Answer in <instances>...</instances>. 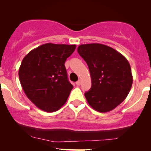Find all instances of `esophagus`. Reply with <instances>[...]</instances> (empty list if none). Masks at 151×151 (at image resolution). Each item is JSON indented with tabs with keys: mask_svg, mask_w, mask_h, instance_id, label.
Segmentation results:
<instances>
[{
	"mask_svg": "<svg viewBox=\"0 0 151 151\" xmlns=\"http://www.w3.org/2000/svg\"><path fill=\"white\" fill-rule=\"evenodd\" d=\"M81 80H78L77 82H76V84H77V86H79V85H81Z\"/></svg>",
	"mask_w": 151,
	"mask_h": 151,
	"instance_id": "34e87169",
	"label": "esophagus"
}]
</instances>
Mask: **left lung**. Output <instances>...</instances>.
Wrapping results in <instances>:
<instances>
[{
    "mask_svg": "<svg viewBox=\"0 0 151 151\" xmlns=\"http://www.w3.org/2000/svg\"><path fill=\"white\" fill-rule=\"evenodd\" d=\"M77 52L86 62L91 87L84 96L91 107L105 113L124 101L133 84L131 66L120 52L99 43L81 45Z\"/></svg>",
    "mask_w": 151,
    "mask_h": 151,
    "instance_id": "left-lung-1",
    "label": "left lung"
}]
</instances>
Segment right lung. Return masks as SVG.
<instances>
[{
  "instance_id": "obj_1",
  "label": "right lung",
  "mask_w": 151,
  "mask_h": 151,
  "mask_svg": "<svg viewBox=\"0 0 151 151\" xmlns=\"http://www.w3.org/2000/svg\"><path fill=\"white\" fill-rule=\"evenodd\" d=\"M75 48V45L46 43L22 60L20 84L27 98L41 110L56 111L67 101L73 85L67 79L65 63Z\"/></svg>"
}]
</instances>
